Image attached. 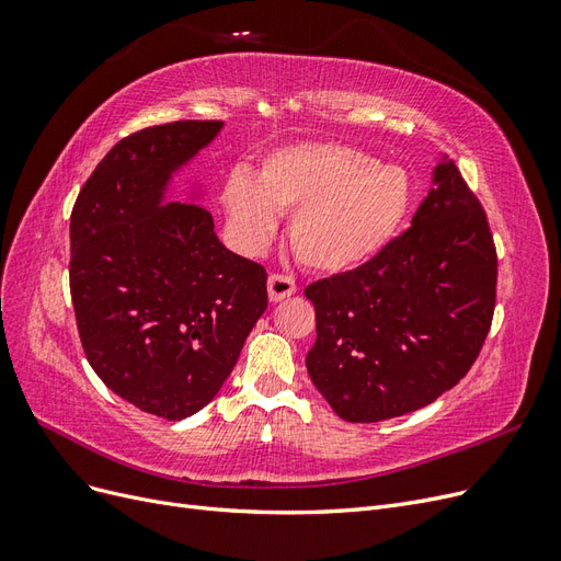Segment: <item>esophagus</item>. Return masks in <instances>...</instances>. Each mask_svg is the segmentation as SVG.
Segmentation results:
<instances>
[{
  "label": "esophagus",
  "mask_w": 561,
  "mask_h": 561,
  "mask_svg": "<svg viewBox=\"0 0 561 561\" xmlns=\"http://www.w3.org/2000/svg\"><path fill=\"white\" fill-rule=\"evenodd\" d=\"M266 290H268V299L271 301H283L285 297H290L297 293V285L290 276H271L266 283Z\"/></svg>",
  "instance_id": "1"
}]
</instances>
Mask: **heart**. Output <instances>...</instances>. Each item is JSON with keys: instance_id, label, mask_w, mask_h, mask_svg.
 I'll use <instances>...</instances> for the list:
<instances>
[{"instance_id": "obj_1", "label": "heart", "mask_w": 561, "mask_h": 561, "mask_svg": "<svg viewBox=\"0 0 561 561\" xmlns=\"http://www.w3.org/2000/svg\"><path fill=\"white\" fill-rule=\"evenodd\" d=\"M222 201L241 245H262L276 210L293 213L287 239L297 260L318 274H346L396 239L412 206V178L358 147L297 142L266 154L257 178L236 168Z\"/></svg>"}]
</instances>
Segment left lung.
Returning a JSON list of instances; mask_svg holds the SVG:
<instances>
[{
    "mask_svg": "<svg viewBox=\"0 0 561 561\" xmlns=\"http://www.w3.org/2000/svg\"><path fill=\"white\" fill-rule=\"evenodd\" d=\"M304 295L316 307L309 377L344 421L410 414L461 381L494 316L496 250L454 161L437 159L400 239Z\"/></svg>",
    "mask_w": 561,
    "mask_h": 561,
    "instance_id": "left-lung-1",
    "label": "left lung"
}]
</instances>
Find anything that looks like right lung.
<instances>
[{"label":"right lung","instance_id":"obj_1","mask_svg":"<svg viewBox=\"0 0 561 561\" xmlns=\"http://www.w3.org/2000/svg\"><path fill=\"white\" fill-rule=\"evenodd\" d=\"M225 122L149 126L116 142L70 217V290L83 351L118 398L180 421L225 386L266 311V274L222 245L208 190L175 178Z\"/></svg>","mask_w":561,"mask_h":561}]
</instances>
